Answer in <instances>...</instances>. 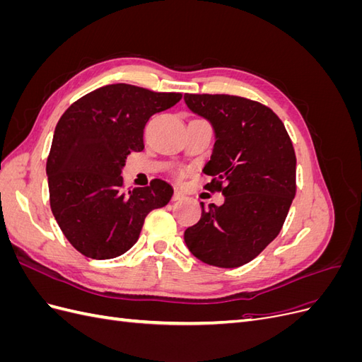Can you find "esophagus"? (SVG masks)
Listing matches in <instances>:
<instances>
[{
    "label": "esophagus",
    "mask_w": 362,
    "mask_h": 362,
    "mask_svg": "<svg viewBox=\"0 0 362 362\" xmlns=\"http://www.w3.org/2000/svg\"><path fill=\"white\" fill-rule=\"evenodd\" d=\"M182 198H184V193L180 192V190H175V193H173V196H172V199H173V201H181Z\"/></svg>",
    "instance_id": "esophagus-1"
}]
</instances>
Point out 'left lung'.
<instances>
[{
	"label": "left lung",
	"mask_w": 362,
	"mask_h": 362,
	"mask_svg": "<svg viewBox=\"0 0 362 362\" xmlns=\"http://www.w3.org/2000/svg\"><path fill=\"white\" fill-rule=\"evenodd\" d=\"M211 124L216 144L204 173L225 202L202 206L184 242L205 264L234 269L276 238L296 194V156L281 119L269 107L231 95H184Z\"/></svg>",
	"instance_id": "obj_1"
}]
</instances>
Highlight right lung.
Listing matches in <instances>:
<instances>
[{
  "instance_id": "obj_1",
  "label": "right lung",
  "mask_w": 362,
  "mask_h": 362,
  "mask_svg": "<svg viewBox=\"0 0 362 362\" xmlns=\"http://www.w3.org/2000/svg\"><path fill=\"white\" fill-rule=\"evenodd\" d=\"M181 93H158L110 84L84 95L60 117L47 161L51 211L83 255L110 259L139 240L145 217L170 201L163 180L122 190L120 177L131 151L140 152L152 115L168 110Z\"/></svg>"
}]
</instances>
